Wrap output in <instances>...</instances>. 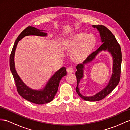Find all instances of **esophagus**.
<instances>
[{
    "mask_svg": "<svg viewBox=\"0 0 130 130\" xmlns=\"http://www.w3.org/2000/svg\"><path fill=\"white\" fill-rule=\"evenodd\" d=\"M66 71H67V72L69 73V74H71V73L74 72V70L72 66H70V67L68 68L67 69H66Z\"/></svg>",
    "mask_w": 130,
    "mask_h": 130,
    "instance_id": "esophagus-1",
    "label": "esophagus"
}]
</instances>
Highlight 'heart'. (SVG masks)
I'll return each mask as SVG.
<instances>
[{"label":"heart","instance_id":"obj_1","mask_svg":"<svg viewBox=\"0 0 130 130\" xmlns=\"http://www.w3.org/2000/svg\"><path fill=\"white\" fill-rule=\"evenodd\" d=\"M95 38L92 33L78 32L63 40L61 46L65 50H73L71 56L75 61L81 60L95 44Z\"/></svg>","mask_w":130,"mask_h":130}]
</instances>
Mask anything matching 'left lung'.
<instances>
[{
    "instance_id": "1",
    "label": "left lung",
    "mask_w": 130,
    "mask_h": 130,
    "mask_svg": "<svg viewBox=\"0 0 130 130\" xmlns=\"http://www.w3.org/2000/svg\"><path fill=\"white\" fill-rule=\"evenodd\" d=\"M92 26L93 27L97 28L99 31L102 44L98 49L92 52L82 62V64H78L76 66L77 71L76 72L75 74L77 78V86L76 88V91L78 95L83 99L87 101L95 102L100 101L105 98L106 95L110 93L118 85L120 79L122 54L120 46L116 41L114 35L109 29L103 25H93ZM103 50L109 52L113 57V74L112 77L106 87L94 96L90 97L82 96L79 92L78 85L80 79L83 77L84 65L91 62L95 58L99 52Z\"/></svg>"
}]
</instances>
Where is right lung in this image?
I'll return each instance as SVG.
<instances>
[{"mask_svg":"<svg viewBox=\"0 0 130 130\" xmlns=\"http://www.w3.org/2000/svg\"><path fill=\"white\" fill-rule=\"evenodd\" d=\"M44 30H39L32 26H28L23 31L14 43L10 56V68L15 81L16 88L20 95L27 101L37 104H43L51 102L57 93L60 81L66 75V68L62 67L56 71L46 83L45 87L40 90L33 89L26 85L18 75L15 69L14 57L16 46L18 42L26 36H38L45 37L47 33Z\"/></svg>","mask_w":130,"mask_h":130,"instance_id":"add662e5","label":"right lung"}]
</instances>
